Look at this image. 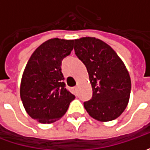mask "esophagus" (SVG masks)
Listing matches in <instances>:
<instances>
[{
	"label": "esophagus",
	"mask_w": 150,
	"mask_h": 150,
	"mask_svg": "<svg viewBox=\"0 0 150 150\" xmlns=\"http://www.w3.org/2000/svg\"><path fill=\"white\" fill-rule=\"evenodd\" d=\"M72 90L74 93H77V87H73V88H72Z\"/></svg>",
	"instance_id": "obj_1"
}]
</instances>
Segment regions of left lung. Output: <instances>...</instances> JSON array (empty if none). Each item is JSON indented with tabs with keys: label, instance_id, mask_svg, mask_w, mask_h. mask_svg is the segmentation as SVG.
<instances>
[{
	"label": "left lung",
	"instance_id": "8db88e82",
	"mask_svg": "<svg viewBox=\"0 0 150 150\" xmlns=\"http://www.w3.org/2000/svg\"><path fill=\"white\" fill-rule=\"evenodd\" d=\"M74 51L88 72L92 98L83 103L91 117L111 121L124 112L131 91L129 74L112 48L95 38L74 40Z\"/></svg>",
	"mask_w": 150,
	"mask_h": 150
}]
</instances>
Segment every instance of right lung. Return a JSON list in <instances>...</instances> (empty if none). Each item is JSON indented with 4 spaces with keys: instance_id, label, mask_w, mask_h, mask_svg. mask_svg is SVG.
I'll return each mask as SVG.
<instances>
[{
    "instance_id": "right-lung-1",
    "label": "right lung",
    "mask_w": 150,
    "mask_h": 150,
    "mask_svg": "<svg viewBox=\"0 0 150 150\" xmlns=\"http://www.w3.org/2000/svg\"><path fill=\"white\" fill-rule=\"evenodd\" d=\"M73 40L45 42L32 53L24 70L20 94L26 112L42 124L60 119L75 96L66 88L62 61L73 49Z\"/></svg>"
}]
</instances>
